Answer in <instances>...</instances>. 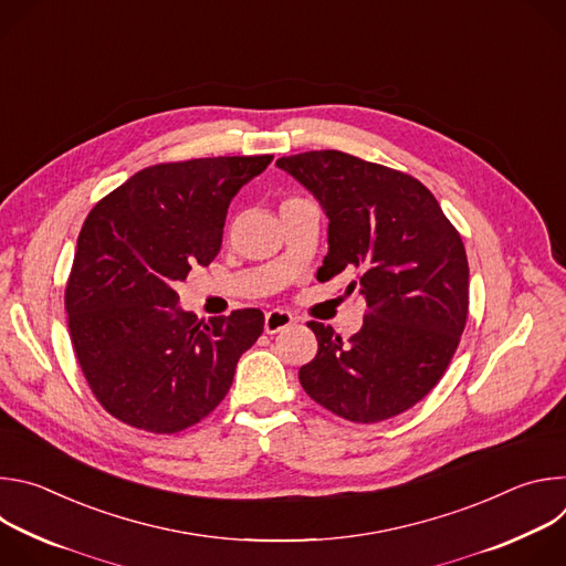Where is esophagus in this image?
I'll return each mask as SVG.
<instances>
[{
    "label": "esophagus",
    "instance_id": "esophagus-1",
    "mask_svg": "<svg viewBox=\"0 0 566 566\" xmlns=\"http://www.w3.org/2000/svg\"><path fill=\"white\" fill-rule=\"evenodd\" d=\"M289 325H293V315L284 308H273L264 317V332L266 334H277V332L286 329Z\"/></svg>",
    "mask_w": 566,
    "mask_h": 566
}]
</instances>
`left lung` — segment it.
I'll return each mask as SVG.
<instances>
[{"mask_svg":"<svg viewBox=\"0 0 566 566\" xmlns=\"http://www.w3.org/2000/svg\"><path fill=\"white\" fill-rule=\"evenodd\" d=\"M329 217L327 282L356 271L367 300L358 334L343 340L311 319L317 354L300 367L304 391L354 423L410 410L448 369L468 317L461 234L415 177L358 156L319 149L277 158Z\"/></svg>","mask_w":566,"mask_h":566,"instance_id":"left-lung-1","label":"left lung"}]
</instances>
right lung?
Listing matches in <instances>:
<instances>
[{"label": "right lung", "mask_w": 566, "mask_h": 566, "mask_svg": "<svg viewBox=\"0 0 566 566\" xmlns=\"http://www.w3.org/2000/svg\"><path fill=\"white\" fill-rule=\"evenodd\" d=\"M273 156H212L149 166L103 197L77 234L64 308L75 358L118 421L175 434L228 394L237 360L264 332L260 308L199 319L177 282L208 266L228 206Z\"/></svg>", "instance_id": "obj_1"}]
</instances>
